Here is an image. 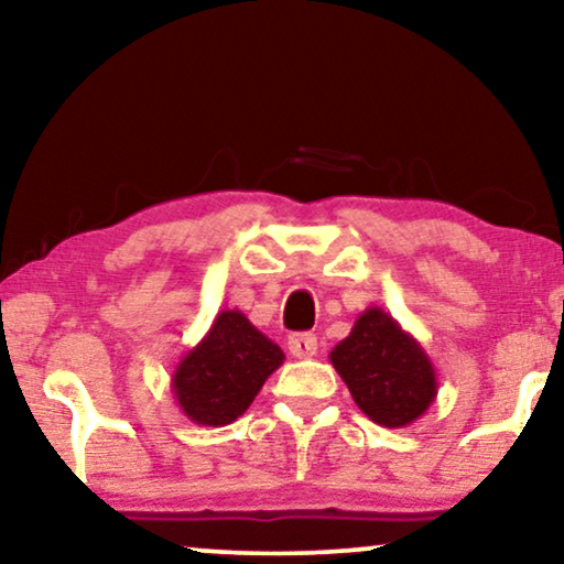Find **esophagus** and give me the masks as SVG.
<instances>
[{
  "instance_id": "obj_1",
  "label": "esophagus",
  "mask_w": 564,
  "mask_h": 564,
  "mask_svg": "<svg viewBox=\"0 0 564 564\" xmlns=\"http://www.w3.org/2000/svg\"><path fill=\"white\" fill-rule=\"evenodd\" d=\"M288 349L295 359H311L318 351V338L313 334H292L288 338Z\"/></svg>"
}]
</instances>
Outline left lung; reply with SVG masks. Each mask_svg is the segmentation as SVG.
Here are the masks:
<instances>
[{
  "label": "left lung",
  "mask_w": 564,
  "mask_h": 564,
  "mask_svg": "<svg viewBox=\"0 0 564 564\" xmlns=\"http://www.w3.org/2000/svg\"><path fill=\"white\" fill-rule=\"evenodd\" d=\"M359 411L388 429L419 421L436 400L438 380L423 346L382 307H367L330 351Z\"/></svg>",
  "instance_id": "8db88e82"
}]
</instances>
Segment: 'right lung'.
I'll return each instance as SVG.
<instances>
[{"label": "right lung", "instance_id": "right-lung-1", "mask_svg": "<svg viewBox=\"0 0 564 564\" xmlns=\"http://www.w3.org/2000/svg\"><path fill=\"white\" fill-rule=\"evenodd\" d=\"M284 354L241 311H220L172 377L174 400L197 426H226L253 403Z\"/></svg>", "mask_w": 564, "mask_h": 564}]
</instances>
